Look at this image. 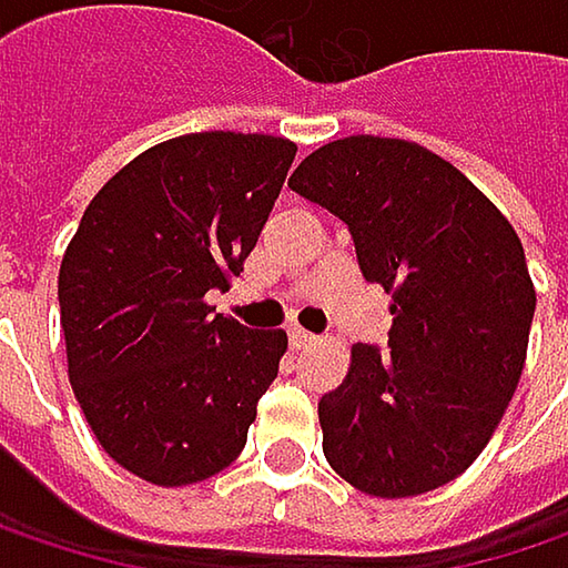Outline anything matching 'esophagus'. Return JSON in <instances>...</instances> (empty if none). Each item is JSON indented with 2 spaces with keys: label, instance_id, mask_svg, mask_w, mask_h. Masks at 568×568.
<instances>
[{
  "label": "esophagus",
  "instance_id": "obj_1",
  "mask_svg": "<svg viewBox=\"0 0 568 568\" xmlns=\"http://www.w3.org/2000/svg\"><path fill=\"white\" fill-rule=\"evenodd\" d=\"M288 342H292V348H295V352H302V348L315 345V335H312V332H305V328H288Z\"/></svg>",
  "mask_w": 568,
  "mask_h": 568
}]
</instances>
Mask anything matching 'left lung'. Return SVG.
Wrapping results in <instances>:
<instances>
[{"label":"left lung","instance_id":"1","mask_svg":"<svg viewBox=\"0 0 568 568\" xmlns=\"http://www.w3.org/2000/svg\"><path fill=\"white\" fill-rule=\"evenodd\" d=\"M288 186L348 226L362 276L395 298L388 348L352 345L318 400L325 460L382 500L450 484L523 375L536 288L516 230L454 164L397 138L332 141Z\"/></svg>","mask_w":568,"mask_h":568}]
</instances>
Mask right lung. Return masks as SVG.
Here are the masks:
<instances>
[{"instance_id": "right-lung-1", "label": "right lung", "mask_w": 568, "mask_h": 568, "mask_svg": "<svg viewBox=\"0 0 568 568\" xmlns=\"http://www.w3.org/2000/svg\"><path fill=\"white\" fill-rule=\"evenodd\" d=\"M295 161L273 134L203 131L138 154L88 203L58 270L68 378L98 444L158 487L230 467L280 375L283 328L216 315Z\"/></svg>"}]
</instances>
